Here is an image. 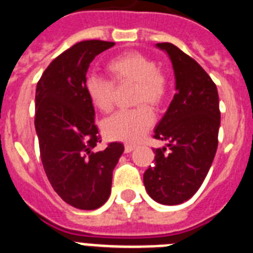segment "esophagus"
<instances>
[{
	"instance_id": "esophagus-1",
	"label": "esophagus",
	"mask_w": 253,
	"mask_h": 253,
	"mask_svg": "<svg viewBox=\"0 0 253 253\" xmlns=\"http://www.w3.org/2000/svg\"><path fill=\"white\" fill-rule=\"evenodd\" d=\"M135 148H136L135 144H126L125 145V152H126V153H130V152H132Z\"/></svg>"
}]
</instances>
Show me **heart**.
Segmentation results:
<instances>
[{
	"label": "heart",
	"instance_id": "heart-1",
	"mask_svg": "<svg viewBox=\"0 0 253 253\" xmlns=\"http://www.w3.org/2000/svg\"><path fill=\"white\" fill-rule=\"evenodd\" d=\"M111 80L97 74H89L84 80V89L89 101L102 113L113 109L114 83H135L133 102L149 104L160 108L169 94V79L157 63L140 52H125L113 57L106 63ZM155 123V114L148 105H140L130 110H121L102 123V131L112 140L137 141Z\"/></svg>",
	"mask_w": 253,
	"mask_h": 253
}]
</instances>
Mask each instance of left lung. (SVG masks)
Segmentation results:
<instances>
[{
    "label": "left lung",
    "mask_w": 253,
    "mask_h": 253,
    "mask_svg": "<svg viewBox=\"0 0 253 253\" xmlns=\"http://www.w3.org/2000/svg\"><path fill=\"white\" fill-rule=\"evenodd\" d=\"M173 63L176 93L155 130L168 141L153 149L155 164L145 170V190L160 204H182L200 188L218 145L221 123L217 87L194 58L170 42L157 44Z\"/></svg>",
    "instance_id": "1"
}]
</instances>
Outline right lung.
<instances>
[{"label": "right lung", "mask_w": 253, "mask_h": 253, "mask_svg": "<svg viewBox=\"0 0 253 253\" xmlns=\"http://www.w3.org/2000/svg\"><path fill=\"white\" fill-rule=\"evenodd\" d=\"M114 42L85 40L53 59L41 75L35 97V128L45 174L54 191L74 208L93 211L112 191L113 170L122 143H101L84 80L89 63Z\"/></svg>", "instance_id": "obj_1"}]
</instances>
